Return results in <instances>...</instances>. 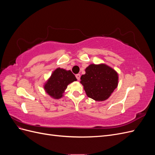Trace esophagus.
<instances>
[{"instance_id": "esophagus-1", "label": "esophagus", "mask_w": 155, "mask_h": 155, "mask_svg": "<svg viewBox=\"0 0 155 155\" xmlns=\"http://www.w3.org/2000/svg\"><path fill=\"white\" fill-rule=\"evenodd\" d=\"M76 77L78 80H79V79H80V74H76Z\"/></svg>"}]
</instances>
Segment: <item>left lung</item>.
I'll use <instances>...</instances> for the list:
<instances>
[{
  "label": "left lung",
  "instance_id": "8db88e82",
  "mask_svg": "<svg viewBox=\"0 0 155 155\" xmlns=\"http://www.w3.org/2000/svg\"><path fill=\"white\" fill-rule=\"evenodd\" d=\"M80 83L88 97L95 101H105L118 86V75L105 64H91L81 76Z\"/></svg>",
  "mask_w": 155,
  "mask_h": 155
}]
</instances>
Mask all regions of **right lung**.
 Instances as JSON below:
<instances>
[{"label":"right lung","mask_w":155,"mask_h":155,"mask_svg":"<svg viewBox=\"0 0 155 155\" xmlns=\"http://www.w3.org/2000/svg\"><path fill=\"white\" fill-rule=\"evenodd\" d=\"M77 81L76 78L70 70L58 68L51 74L45 84L46 92L54 99H59L63 96L68 84Z\"/></svg>","instance_id":"1"}]
</instances>
